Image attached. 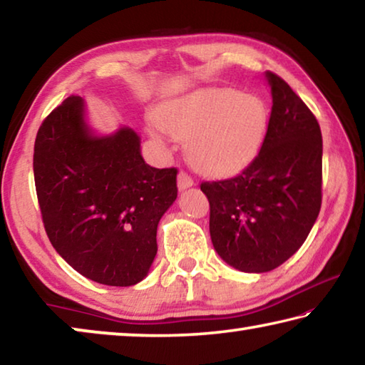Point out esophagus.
Masks as SVG:
<instances>
[{
  "mask_svg": "<svg viewBox=\"0 0 365 365\" xmlns=\"http://www.w3.org/2000/svg\"><path fill=\"white\" fill-rule=\"evenodd\" d=\"M195 182H193V178H191L187 172H180V174H178V177H177V185H178V190H187V188H190L191 185H193Z\"/></svg>",
  "mask_w": 365,
  "mask_h": 365,
  "instance_id": "obj_1",
  "label": "esophagus"
}]
</instances>
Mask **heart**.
<instances>
[{"instance_id": "obj_1", "label": "heart", "mask_w": 365, "mask_h": 365, "mask_svg": "<svg viewBox=\"0 0 365 365\" xmlns=\"http://www.w3.org/2000/svg\"><path fill=\"white\" fill-rule=\"evenodd\" d=\"M156 120L172 137L188 141L197 170L227 175L248 165L261 150L269 109L256 95L214 88L163 104Z\"/></svg>"}]
</instances>
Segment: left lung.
<instances>
[{
  "label": "left lung",
  "instance_id": "8db88e82",
  "mask_svg": "<svg viewBox=\"0 0 365 365\" xmlns=\"http://www.w3.org/2000/svg\"><path fill=\"white\" fill-rule=\"evenodd\" d=\"M269 128L238 175L202 182L214 250L242 272H269L306 242L322 205V133L316 115L274 72Z\"/></svg>",
  "mask_w": 365,
  "mask_h": 365
}]
</instances>
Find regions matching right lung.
<instances>
[{
	"label": "right lung",
	"mask_w": 365,
	"mask_h": 365,
	"mask_svg": "<svg viewBox=\"0 0 365 365\" xmlns=\"http://www.w3.org/2000/svg\"><path fill=\"white\" fill-rule=\"evenodd\" d=\"M34 177L49 242L72 269L109 287L145 279L177 197L175 168L148 165L128 127L96 137L83 100L69 96L38 128Z\"/></svg>",
	"instance_id": "right-lung-1"
}]
</instances>
